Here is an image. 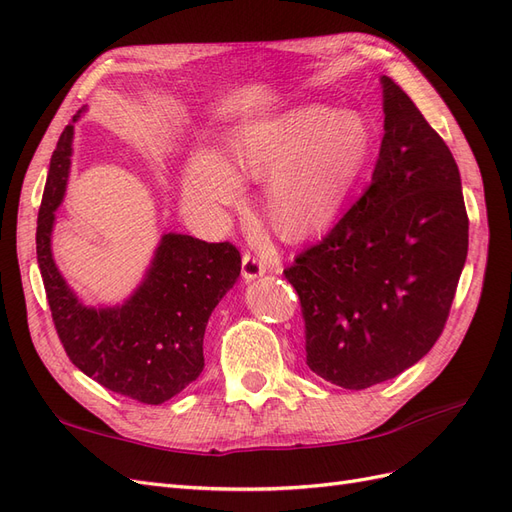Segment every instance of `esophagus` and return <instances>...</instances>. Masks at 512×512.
<instances>
[{
    "instance_id": "1",
    "label": "esophagus",
    "mask_w": 512,
    "mask_h": 512,
    "mask_svg": "<svg viewBox=\"0 0 512 512\" xmlns=\"http://www.w3.org/2000/svg\"><path fill=\"white\" fill-rule=\"evenodd\" d=\"M262 273H267V265L258 254L243 252V277L245 280H256Z\"/></svg>"
}]
</instances>
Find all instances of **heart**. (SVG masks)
I'll use <instances>...</instances> for the list:
<instances>
[{
	"label": "heart",
	"instance_id": "b5f03b06",
	"mask_svg": "<svg viewBox=\"0 0 512 512\" xmlns=\"http://www.w3.org/2000/svg\"><path fill=\"white\" fill-rule=\"evenodd\" d=\"M369 136L354 115L305 106L245 126L220 162L196 158L185 192L207 205H232L241 177H270L269 215L286 239H303L327 226L342 207L367 158Z\"/></svg>",
	"mask_w": 512,
	"mask_h": 512
}]
</instances>
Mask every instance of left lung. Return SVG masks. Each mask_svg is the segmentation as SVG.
<instances>
[{"label":"left lung","mask_w":512,"mask_h":512,"mask_svg":"<svg viewBox=\"0 0 512 512\" xmlns=\"http://www.w3.org/2000/svg\"><path fill=\"white\" fill-rule=\"evenodd\" d=\"M382 94L369 188L284 269L301 301L309 369L354 391L399 376L438 342L468 256L451 149L389 76Z\"/></svg>","instance_id":"8db88e82"}]
</instances>
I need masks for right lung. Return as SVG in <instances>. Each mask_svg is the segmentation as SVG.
<instances>
[{"label":"right lung","mask_w":512,"mask_h":512,"mask_svg":"<svg viewBox=\"0 0 512 512\" xmlns=\"http://www.w3.org/2000/svg\"><path fill=\"white\" fill-rule=\"evenodd\" d=\"M72 130L66 126L53 151L36 228L38 267L55 331L68 359L85 376L117 395L158 406L203 371L207 322L237 282L241 254L228 241L207 243L170 232L162 237L145 282L126 303L106 309L83 305L51 254L55 209L68 181Z\"/></svg>","instance_id":"right-lung-1"}]
</instances>
